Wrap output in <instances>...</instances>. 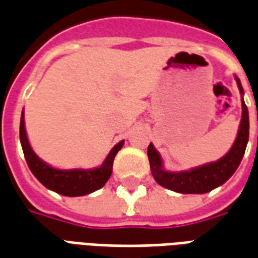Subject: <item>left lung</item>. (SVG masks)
<instances>
[{
	"label": "left lung",
	"instance_id": "left-lung-1",
	"mask_svg": "<svg viewBox=\"0 0 258 258\" xmlns=\"http://www.w3.org/2000/svg\"><path fill=\"white\" fill-rule=\"evenodd\" d=\"M239 91L243 94V88L236 77ZM249 141V112L242 99V120L239 125L238 137L231 151L218 162L209 163L202 167L192 168L190 171L168 173L162 168V157L152 144L148 146V157L151 163L153 177L159 185L179 194H206L222 185L232 175L240 164Z\"/></svg>",
	"mask_w": 258,
	"mask_h": 258
}]
</instances>
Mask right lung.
Returning <instances> with one entry per match:
<instances>
[{"label":"right lung","mask_w":258,"mask_h":258,"mask_svg":"<svg viewBox=\"0 0 258 258\" xmlns=\"http://www.w3.org/2000/svg\"><path fill=\"white\" fill-rule=\"evenodd\" d=\"M20 142H22V149L25 153L27 166L31 170V173L34 174V177L44 186H47L48 189L55 190L56 194L64 196H84L102 188L106 184L107 179L110 178L114 156L117 155V152L121 149L124 144V141H121L113 148L101 167L94 170H79V168L58 170L48 166L41 159H38L30 148L26 135L23 113L20 117Z\"/></svg>","instance_id":"1"}]
</instances>
